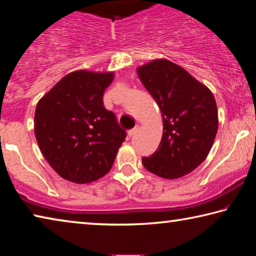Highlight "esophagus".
Returning a JSON list of instances; mask_svg holds the SVG:
<instances>
[{
  "label": "esophagus",
  "instance_id": "34e87169",
  "mask_svg": "<svg viewBox=\"0 0 256 256\" xmlns=\"http://www.w3.org/2000/svg\"><path fill=\"white\" fill-rule=\"evenodd\" d=\"M138 125H136V126H134V128H131V130H128V136H133L134 134H136V133L138 132Z\"/></svg>",
  "mask_w": 256,
  "mask_h": 256
}]
</instances>
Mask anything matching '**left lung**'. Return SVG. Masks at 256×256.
<instances>
[{"instance_id":"1","label":"left lung","mask_w":256,"mask_h":256,"mask_svg":"<svg viewBox=\"0 0 256 256\" xmlns=\"http://www.w3.org/2000/svg\"><path fill=\"white\" fill-rule=\"evenodd\" d=\"M142 84L158 104L164 133L156 152L142 158L146 170L178 178L204 162L218 130L214 97L183 68L156 60L138 68Z\"/></svg>"}]
</instances>
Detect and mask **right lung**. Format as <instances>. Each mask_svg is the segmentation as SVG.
Returning <instances> with one entry per match:
<instances>
[{
	"mask_svg": "<svg viewBox=\"0 0 256 256\" xmlns=\"http://www.w3.org/2000/svg\"><path fill=\"white\" fill-rule=\"evenodd\" d=\"M112 76L110 72H72L37 104V144L63 178L90 183L106 175L114 164L126 132L102 102Z\"/></svg>",
	"mask_w": 256,
	"mask_h": 256,
	"instance_id": "add662e5",
	"label": "right lung"
}]
</instances>
